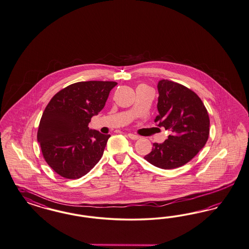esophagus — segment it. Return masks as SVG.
Masks as SVG:
<instances>
[{"label": "esophagus", "instance_id": "obj_1", "mask_svg": "<svg viewBox=\"0 0 249 249\" xmlns=\"http://www.w3.org/2000/svg\"><path fill=\"white\" fill-rule=\"evenodd\" d=\"M128 136H129V139H131V140H138V139H139V136L133 134V133H128Z\"/></svg>", "mask_w": 249, "mask_h": 249}]
</instances>
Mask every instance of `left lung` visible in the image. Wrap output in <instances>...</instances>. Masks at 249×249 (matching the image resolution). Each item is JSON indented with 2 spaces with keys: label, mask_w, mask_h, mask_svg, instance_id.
<instances>
[{
  "label": "left lung",
  "mask_w": 249,
  "mask_h": 249,
  "mask_svg": "<svg viewBox=\"0 0 249 249\" xmlns=\"http://www.w3.org/2000/svg\"><path fill=\"white\" fill-rule=\"evenodd\" d=\"M157 89L159 115L155 121L172 133L162 143H154L144 159L156 167L174 169L189 162L204 147L210 119L201 99L186 86L163 79Z\"/></svg>",
  "instance_id": "left-lung-1"
}]
</instances>
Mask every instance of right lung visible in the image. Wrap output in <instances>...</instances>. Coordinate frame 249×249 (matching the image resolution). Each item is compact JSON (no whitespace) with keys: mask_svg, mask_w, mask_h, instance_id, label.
<instances>
[{"mask_svg":"<svg viewBox=\"0 0 249 249\" xmlns=\"http://www.w3.org/2000/svg\"><path fill=\"white\" fill-rule=\"evenodd\" d=\"M116 82L88 81L60 90L44 110L37 142L48 164L62 178L77 179L103 155L109 134L90 129L89 122L105 107Z\"/></svg>","mask_w":249,"mask_h":249,"instance_id":"add662e5","label":"right lung"}]
</instances>
